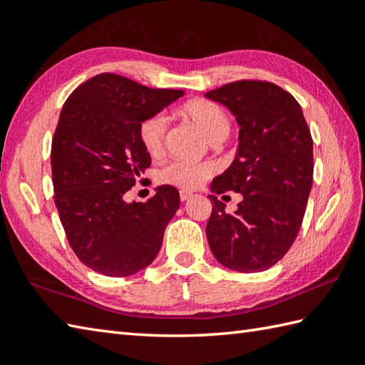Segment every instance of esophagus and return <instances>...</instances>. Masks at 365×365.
Masks as SVG:
<instances>
[{"label":"esophagus","mask_w":365,"mask_h":365,"mask_svg":"<svg viewBox=\"0 0 365 365\" xmlns=\"http://www.w3.org/2000/svg\"><path fill=\"white\" fill-rule=\"evenodd\" d=\"M191 197H192L191 192H185V191L180 192V200H182V202H187V200L191 199Z\"/></svg>","instance_id":"esophagus-1"}]
</instances>
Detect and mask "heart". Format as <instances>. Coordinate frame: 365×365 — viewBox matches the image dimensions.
I'll return each instance as SVG.
<instances>
[{
    "label": "heart",
    "instance_id": "heart-1",
    "mask_svg": "<svg viewBox=\"0 0 365 365\" xmlns=\"http://www.w3.org/2000/svg\"><path fill=\"white\" fill-rule=\"evenodd\" d=\"M180 113L192 125H196L212 144H220L230 133V120L220 105L208 100H190L182 105ZM168 120L163 114H153L145 118L138 130L139 141L150 157H158L165 149ZM213 174V166L207 163L173 161L161 168L157 174L160 183L170 185L180 190H195L200 187Z\"/></svg>",
    "mask_w": 365,
    "mask_h": 365
}]
</instances>
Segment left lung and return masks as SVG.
Masks as SVG:
<instances>
[{
  "label": "left lung",
  "mask_w": 365,
  "mask_h": 365,
  "mask_svg": "<svg viewBox=\"0 0 365 365\" xmlns=\"http://www.w3.org/2000/svg\"><path fill=\"white\" fill-rule=\"evenodd\" d=\"M205 97L226 106L240 127L234 161L210 185L208 245L229 269L265 271L290 250L304 218L314 177L311 131L299 103L273 83L235 81ZM224 190L244 197L234 214L214 196Z\"/></svg>",
  "instance_id": "1"
}]
</instances>
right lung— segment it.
<instances>
[{"mask_svg": "<svg viewBox=\"0 0 365 365\" xmlns=\"http://www.w3.org/2000/svg\"><path fill=\"white\" fill-rule=\"evenodd\" d=\"M183 94L100 73L61 110L51 143L54 204L76 257L97 273L130 276L157 257L180 205L178 191L161 185L147 202L123 195L150 166L139 125Z\"/></svg>", "mask_w": 365, "mask_h": 365, "instance_id": "obj_1", "label": "right lung"}]
</instances>
